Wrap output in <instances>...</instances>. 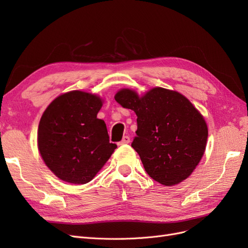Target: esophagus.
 Returning a JSON list of instances; mask_svg holds the SVG:
<instances>
[{
	"instance_id": "34e87169",
	"label": "esophagus",
	"mask_w": 248,
	"mask_h": 248,
	"mask_svg": "<svg viewBox=\"0 0 248 248\" xmlns=\"http://www.w3.org/2000/svg\"><path fill=\"white\" fill-rule=\"evenodd\" d=\"M130 142V138L129 137H123V139H122V140L120 141V142H118V145L119 146H122V145H127V144H129Z\"/></svg>"
}]
</instances>
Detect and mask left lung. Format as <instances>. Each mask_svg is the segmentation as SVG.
Segmentation results:
<instances>
[{"label":"left lung","instance_id":"8db88e82","mask_svg":"<svg viewBox=\"0 0 248 248\" xmlns=\"http://www.w3.org/2000/svg\"><path fill=\"white\" fill-rule=\"evenodd\" d=\"M115 99L138 116L131 147L148 175L164 186L188 178L205 153L208 139V126L199 109L181 93L161 87L144 95L123 88Z\"/></svg>","mask_w":248,"mask_h":248}]
</instances>
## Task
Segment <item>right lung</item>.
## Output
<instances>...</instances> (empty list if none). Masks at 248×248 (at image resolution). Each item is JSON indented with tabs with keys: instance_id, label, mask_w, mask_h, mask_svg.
I'll list each match as a JSON object with an SVG mask.
<instances>
[{
	"instance_id": "right-lung-1",
	"label": "right lung",
	"mask_w": 248,
	"mask_h": 248,
	"mask_svg": "<svg viewBox=\"0 0 248 248\" xmlns=\"http://www.w3.org/2000/svg\"><path fill=\"white\" fill-rule=\"evenodd\" d=\"M100 96L74 90L59 95L46 108L37 131L38 151L52 174L71 184H86L117 148L97 114Z\"/></svg>"
}]
</instances>
